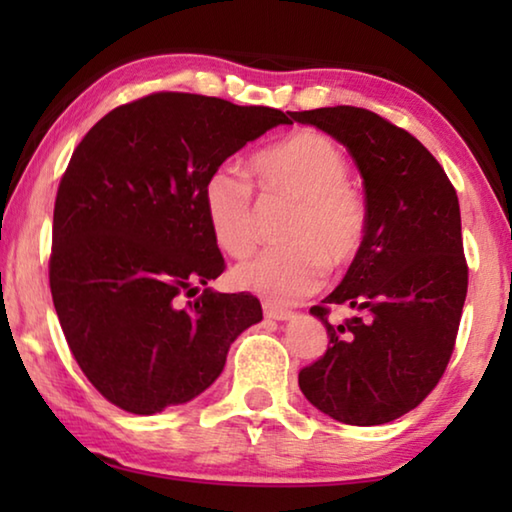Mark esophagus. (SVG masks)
I'll return each instance as SVG.
<instances>
[{
    "label": "esophagus",
    "instance_id": "34e87169",
    "mask_svg": "<svg viewBox=\"0 0 512 512\" xmlns=\"http://www.w3.org/2000/svg\"><path fill=\"white\" fill-rule=\"evenodd\" d=\"M264 316L271 318V320H289L293 314L289 309H282L273 305V302H264Z\"/></svg>",
    "mask_w": 512,
    "mask_h": 512
}]
</instances>
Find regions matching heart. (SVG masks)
<instances>
[{
    "mask_svg": "<svg viewBox=\"0 0 512 512\" xmlns=\"http://www.w3.org/2000/svg\"><path fill=\"white\" fill-rule=\"evenodd\" d=\"M266 194L298 201L284 239L289 244L259 250L232 271L239 289L275 305H291L314 293L332 268L348 266L361 253L368 232V207L348 185L345 153L320 133H293L253 160ZM203 210L225 255L244 257L255 246V201L250 180L232 164L207 173Z\"/></svg>",
    "mask_w": 512,
    "mask_h": 512,
    "instance_id": "obj_1",
    "label": "heart"
}]
</instances>
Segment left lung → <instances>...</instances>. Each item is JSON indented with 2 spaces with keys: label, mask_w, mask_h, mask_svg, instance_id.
<instances>
[{
  "label": "left lung",
  "mask_w": 512,
  "mask_h": 512,
  "mask_svg": "<svg viewBox=\"0 0 512 512\" xmlns=\"http://www.w3.org/2000/svg\"><path fill=\"white\" fill-rule=\"evenodd\" d=\"M350 151L363 178L368 232L343 282L309 314L327 329V352L302 368V395L329 418L372 427L427 397L454 352L467 293L456 189L404 128L366 108L293 112ZM359 310L328 323V307Z\"/></svg>",
  "instance_id": "1"
}]
</instances>
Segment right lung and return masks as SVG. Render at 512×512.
Masks as SVG:
<instances>
[{
	"mask_svg": "<svg viewBox=\"0 0 512 512\" xmlns=\"http://www.w3.org/2000/svg\"><path fill=\"white\" fill-rule=\"evenodd\" d=\"M280 124L291 119L275 108L155 92L108 112L74 149L54 207L51 298L76 363L119 409L194 400L262 320L250 293L180 296L225 268L203 210L207 173Z\"/></svg>",
	"mask_w": 512,
	"mask_h": 512,
	"instance_id": "right-lung-1",
	"label": "right lung"
}]
</instances>
